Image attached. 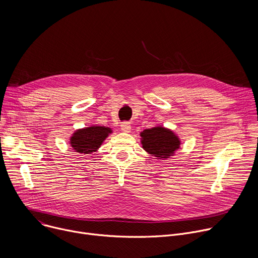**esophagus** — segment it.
<instances>
[{
  "instance_id": "obj_1",
  "label": "esophagus",
  "mask_w": 258,
  "mask_h": 258,
  "mask_svg": "<svg viewBox=\"0 0 258 258\" xmlns=\"http://www.w3.org/2000/svg\"><path fill=\"white\" fill-rule=\"evenodd\" d=\"M120 126H121V131L124 133H131L132 131V126L130 122H122Z\"/></svg>"
}]
</instances>
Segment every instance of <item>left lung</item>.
<instances>
[{"mask_svg":"<svg viewBox=\"0 0 258 258\" xmlns=\"http://www.w3.org/2000/svg\"><path fill=\"white\" fill-rule=\"evenodd\" d=\"M143 149L157 159H167L180 147V140L171 130L164 126H154L141 132Z\"/></svg>","mask_w":258,"mask_h":258,"instance_id":"1","label":"left lung"}]
</instances>
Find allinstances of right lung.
Here are the masks:
<instances>
[{"mask_svg":"<svg viewBox=\"0 0 258 258\" xmlns=\"http://www.w3.org/2000/svg\"><path fill=\"white\" fill-rule=\"evenodd\" d=\"M112 134V130L103 125H91L77 130L70 137V146L76 152L91 154L96 152L106 138Z\"/></svg>","mask_w":258,"mask_h":258,"instance_id":"1","label":"right lung"}]
</instances>
